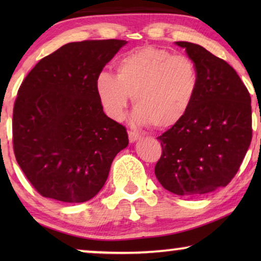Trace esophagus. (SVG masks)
Returning a JSON list of instances; mask_svg holds the SVG:
<instances>
[{
  "label": "esophagus",
  "mask_w": 261,
  "mask_h": 261,
  "mask_svg": "<svg viewBox=\"0 0 261 261\" xmlns=\"http://www.w3.org/2000/svg\"><path fill=\"white\" fill-rule=\"evenodd\" d=\"M128 138H129V141L130 142H135L138 140H140L141 139V135L135 133V132H128Z\"/></svg>",
  "instance_id": "34e87169"
}]
</instances>
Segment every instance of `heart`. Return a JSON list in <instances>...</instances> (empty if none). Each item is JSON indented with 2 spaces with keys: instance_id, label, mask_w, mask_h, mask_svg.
<instances>
[{
  "instance_id": "obj_1",
  "label": "heart",
  "mask_w": 261,
  "mask_h": 261,
  "mask_svg": "<svg viewBox=\"0 0 261 261\" xmlns=\"http://www.w3.org/2000/svg\"><path fill=\"white\" fill-rule=\"evenodd\" d=\"M115 69L116 76L102 72L96 80L99 103L114 121L123 119L133 96L135 123L169 129L184 119L198 90L196 64L167 49H137L122 57Z\"/></svg>"
}]
</instances>
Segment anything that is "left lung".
<instances>
[{
  "instance_id": "left-lung-1",
  "label": "left lung",
  "mask_w": 261,
  "mask_h": 261,
  "mask_svg": "<svg viewBox=\"0 0 261 261\" xmlns=\"http://www.w3.org/2000/svg\"><path fill=\"white\" fill-rule=\"evenodd\" d=\"M196 64L199 83L183 120L158 137L156 179L178 196L198 197L233 179L252 140L251 96L233 67L202 46L176 41Z\"/></svg>"
}]
</instances>
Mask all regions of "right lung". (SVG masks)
<instances>
[{"mask_svg": "<svg viewBox=\"0 0 261 261\" xmlns=\"http://www.w3.org/2000/svg\"><path fill=\"white\" fill-rule=\"evenodd\" d=\"M124 40L70 42L24 78L13 112L16 162L35 190L65 203L98 194L128 134L103 112L96 80Z\"/></svg>", "mask_w": 261, "mask_h": 261, "instance_id": "obj_1", "label": "right lung"}]
</instances>
